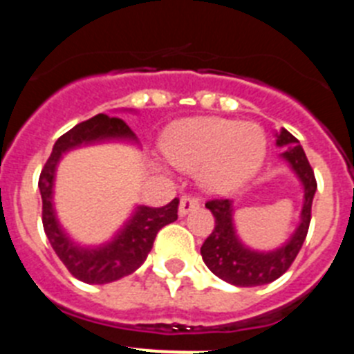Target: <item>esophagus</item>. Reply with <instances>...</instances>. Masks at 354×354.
Listing matches in <instances>:
<instances>
[{"instance_id": "34e87169", "label": "esophagus", "mask_w": 354, "mask_h": 354, "mask_svg": "<svg viewBox=\"0 0 354 354\" xmlns=\"http://www.w3.org/2000/svg\"><path fill=\"white\" fill-rule=\"evenodd\" d=\"M198 207V200L189 195H184L179 202V216H186L187 212L195 211Z\"/></svg>"}]
</instances>
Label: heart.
<instances>
[{
	"label": "heart",
	"instance_id": "obj_1",
	"mask_svg": "<svg viewBox=\"0 0 354 354\" xmlns=\"http://www.w3.org/2000/svg\"><path fill=\"white\" fill-rule=\"evenodd\" d=\"M165 158L183 170H195L202 187L227 193L257 174L266 158V134L255 124L216 117L171 124L161 138Z\"/></svg>",
	"mask_w": 354,
	"mask_h": 354
}]
</instances>
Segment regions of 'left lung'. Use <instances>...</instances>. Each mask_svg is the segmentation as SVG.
Listing matches in <instances>:
<instances>
[{
	"instance_id": "left-lung-1",
	"label": "left lung",
	"mask_w": 354,
	"mask_h": 354,
	"mask_svg": "<svg viewBox=\"0 0 354 354\" xmlns=\"http://www.w3.org/2000/svg\"><path fill=\"white\" fill-rule=\"evenodd\" d=\"M274 136H277V147L286 149L280 158L289 165L303 187V207L299 212V221L282 246L270 252L250 248L237 236L236 223H234V200L216 198L209 200L205 204V207L214 216L216 225L211 236L204 241L200 253L205 266L216 277L236 287L264 286L282 277L301 250L310 225L312 200L317 192L314 170L299 142L289 131L282 129Z\"/></svg>"
}]
</instances>
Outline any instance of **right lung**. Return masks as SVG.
Here are the masks:
<instances>
[{
	"label": "right lung",
	"instance_id": "add662e5",
	"mask_svg": "<svg viewBox=\"0 0 354 354\" xmlns=\"http://www.w3.org/2000/svg\"><path fill=\"white\" fill-rule=\"evenodd\" d=\"M113 140L138 143L136 134L122 118L95 115L56 140L51 156L40 171L44 232L72 277L84 283H109L134 273L145 262L159 230L177 220L179 200L174 198L165 207L136 205L126 223L104 245L81 246L65 232L55 211V179L60 159L65 152L77 147Z\"/></svg>",
	"mask_w": 354,
	"mask_h": 354
}]
</instances>
